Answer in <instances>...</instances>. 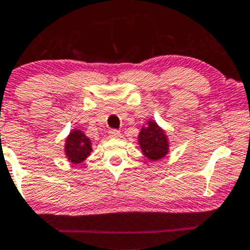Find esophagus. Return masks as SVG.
I'll return each mask as SVG.
<instances>
[{"label":"esophagus","instance_id":"34e87169","mask_svg":"<svg viewBox=\"0 0 250 250\" xmlns=\"http://www.w3.org/2000/svg\"><path fill=\"white\" fill-rule=\"evenodd\" d=\"M108 134L112 138H119L120 136H121V132H120L119 130H116V129H110Z\"/></svg>","mask_w":250,"mask_h":250}]
</instances>
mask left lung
<instances>
[{"mask_svg": "<svg viewBox=\"0 0 250 250\" xmlns=\"http://www.w3.org/2000/svg\"><path fill=\"white\" fill-rule=\"evenodd\" d=\"M137 142L142 153L150 162H158L169 153V138L166 130L154 120H147L142 125Z\"/></svg>", "mask_w": 250, "mask_h": 250, "instance_id": "1", "label": "left lung"}]
</instances>
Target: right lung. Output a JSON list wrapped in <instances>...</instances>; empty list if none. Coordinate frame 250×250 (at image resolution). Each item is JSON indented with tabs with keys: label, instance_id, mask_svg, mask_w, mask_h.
Instances as JSON below:
<instances>
[{
	"label": "right lung",
	"instance_id": "1",
	"mask_svg": "<svg viewBox=\"0 0 250 250\" xmlns=\"http://www.w3.org/2000/svg\"><path fill=\"white\" fill-rule=\"evenodd\" d=\"M92 141L82 131V129H72L65 137L64 156L69 163L77 165L86 160L92 153Z\"/></svg>",
	"mask_w": 250,
	"mask_h": 250
}]
</instances>
